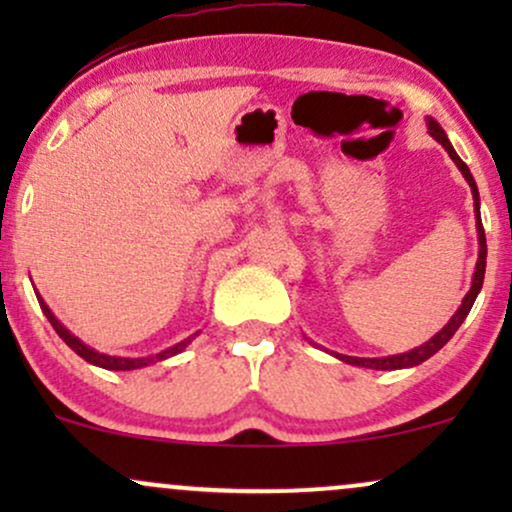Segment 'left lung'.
Listing matches in <instances>:
<instances>
[{
  "instance_id": "left-lung-1",
  "label": "left lung",
  "mask_w": 512,
  "mask_h": 512,
  "mask_svg": "<svg viewBox=\"0 0 512 512\" xmlns=\"http://www.w3.org/2000/svg\"><path fill=\"white\" fill-rule=\"evenodd\" d=\"M428 132H431V137L436 139V142L443 144V149L448 151L452 161H455V166L462 170L464 180L469 182V187H472V195H474V211H477V231H479V260H477V272H474V279H472V289H469L467 296H464V301L460 308H457V313L452 315V320L448 325L440 330L436 337L428 339L426 344L416 346V349L407 351V354H395V356H385V358H356V356H339L342 361L351 363V366H363V368H375V370H397V368H411V366H419V363H424L426 358H431L436 351L443 349L445 344L450 342L452 334L457 332V327L462 325L464 317L469 315V310H472L474 301H477V293L481 291V284H484V272H486V236H484V226H481V216H479V190H477V182H474L472 173H469L467 163L462 161L460 156L455 154V149H452V144L448 142V137H445V132L440 129L438 122L428 120Z\"/></svg>"
}]
</instances>
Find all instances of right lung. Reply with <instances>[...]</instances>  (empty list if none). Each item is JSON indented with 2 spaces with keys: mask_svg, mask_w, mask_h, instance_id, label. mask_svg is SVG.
Listing matches in <instances>:
<instances>
[{
  "mask_svg": "<svg viewBox=\"0 0 512 512\" xmlns=\"http://www.w3.org/2000/svg\"><path fill=\"white\" fill-rule=\"evenodd\" d=\"M38 303H40V308H43L45 317H48V320H50V325L55 327V332L60 334V337L64 339V344H67L69 349H74L76 354L84 358V361L93 363V366H101V368H105V370H134V368H144V366H149V363L163 361V358L180 354V351L185 349V346L190 344V339H192V337L185 339V342L170 346V349L161 351V354H156V356H149V358H117V356H105V354H98V351H93L91 346H86L84 342H81V339H76L74 334L69 332L67 327H64L62 322L57 320V317L50 313V308H48V305H45V301H43V298H40V296H38Z\"/></svg>",
  "mask_w": 512,
  "mask_h": 512,
  "instance_id": "right-lung-1",
  "label": "right lung"
}]
</instances>
